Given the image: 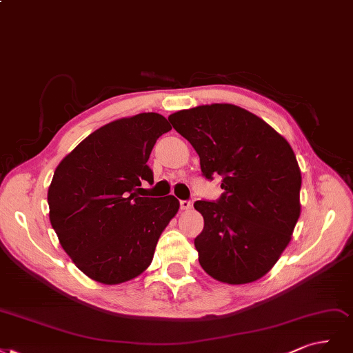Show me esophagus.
I'll return each instance as SVG.
<instances>
[{"instance_id":"esophagus-1","label":"esophagus","mask_w":353,"mask_h":353,"mask_svg":"<svg viewBox=\"0 0 353 353\" xmlns=\"http://www.w3.org/2000/svg\"><path fill=\"white\" fill-rule=\"evenodd\" d=\"M180 208L183 210V211H185V210H190V208H192V202L188 201V199H186V201H180Z\"/></svg>"}]
</instances>
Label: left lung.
Returning <instances> with one entry per match:
<instances>
[{
    "mask_svg": "<svg viewBox=\"0 0 353 353\" xmlns=\"http://www.w3.org/2000/svg\"><path fill=\"white\" fill-rule=\"evenodd\" d=\"M195 148L202 176H221L217 201L193 203L203 217L199 264L223 283L263 276L289 245L301 214V170L289 142L237 105L211 104L168 117Z\"/></svg>",
    "mask_w": 353,
    "mask_h": 353,
    "instance_id": "8db88e82",
    "label": "left lung"
}]
</instances>
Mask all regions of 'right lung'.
I'll list each match as a JSON object with an SVG mask.
<instances>
[{"label":"right lung","instance_id":"obj_1","mask_svg":"<svg viewBox=\"0 0 353 353\" xmlns=\"http://www.w3.org/2000/svg\"><path fill=\"white\" fill-rule=\"evenodd\" d=\"M172 130L157 112L111 121L90 133L55 168L48 189L50 221L76 267L104 284L138 277L180 203L139 196L154 183L148 160Z\"/></svg>","mask_w":353,"mask_h":353}]
</instances>
